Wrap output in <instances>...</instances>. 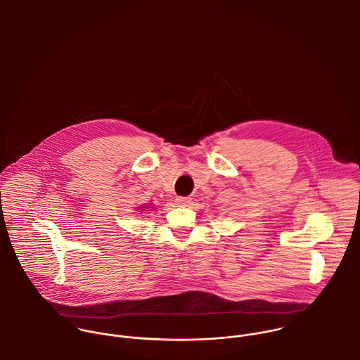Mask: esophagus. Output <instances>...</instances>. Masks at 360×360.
<instances>
[{"mask_svg": "<svg viewBox=\"0 0 360 360\" xmlns=\"http://www.w3.org/2000/svg\"><path fill=\"white\" fill-rule=\"evenodd\" d=\"M191 198L189 196H179V198H176L175 199V202H176V205L178 206H188L189 203H191Z\"/></svg>", "mask_w": 360, "mask_h": 360, "instance_id": "1", "label": "esophagus"}]
</instances>
